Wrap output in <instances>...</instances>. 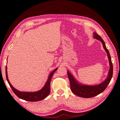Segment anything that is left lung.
<instances>
[{
	"label": "left lung",
	"instance_id": "obj_1",
	"mask_svg": "<svg viewBox=\"0 0 120 120\" xmlns=\"http://www.w3.org/2000/svg\"><path fill=\"white\" fill-rule=\"evenodd\" d=\"M94 38L97 39L98 40H99L102 43L104 48L105 50H106L108 54L109 60L110 63V68L109 72L108 78L106 80L99 85L92 86L79 84L76 81L75 78L73 77V76L68 71V75L69 80H70V87L72 92L75 94V95L84 98H90L94 97L104 91L106 89L108 85H109V83H110L112 78V73H113V67H112V63L111 57L109 52L108 49L106 48V45H105L104 41L100 36L96 33V32H94Z\"/></svg>",
	"mask_w": 120,
	"mask_h": 120
}]
</instances>
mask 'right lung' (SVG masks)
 <instances>
[{
    "instance_id": "1",
    "label": "right lung",
    "mask_w": 120,
    "mask_h": 120,
    "mask_svg": "<svg viewBox=\"0 0 120 120\" xmlns=\"http://www.w3.org/2000/svg\"><path fill=\"white\" fill-rule=\"evenodd\" d=\"M57 68L53 70L51 73L50 74L48 81H47L45 84V86H43V88L40 90H38V91L36 92H22L19 91V90H18L14 88H13L12 86L10 84V83L8 79V72H7V66L5 68L6 78L7 79V81H8L10 88H11L13 93L19 98L27 101H37L45 99V98L49 95L50 91V81H51V79L53 74L54 73V72L57 70Z\"/></svg>"
}]
</instances>
